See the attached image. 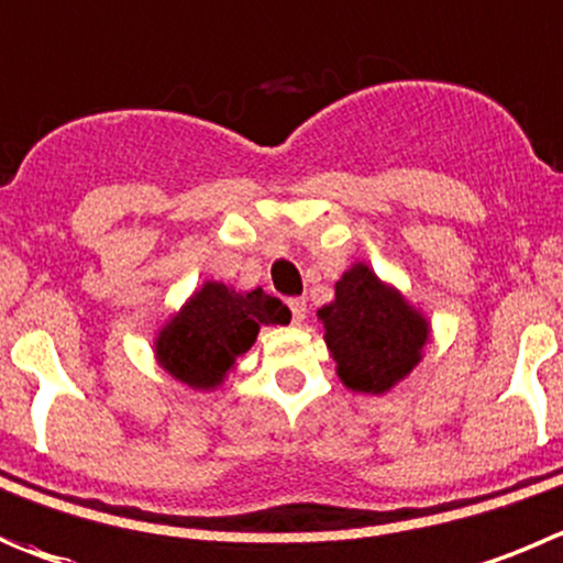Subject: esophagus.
Masks as SVG:
<instances>
[{"label": "esophagus", "instance_id": "1", "mask_svg": "<svg viewBox=\"0 0 563 563\" xmlns=\"http://www.w3.org/2000/svg\"><path fill=\"white\" fill-rule=\"evenodd\" d=\"M290 312L296 323H303L307 320V301L303 298H290Z\"/></svg>", "mask_w": 563, "mask_h": 563}]
</instances>
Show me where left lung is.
<instances>
[{"label": "left lung", "instance_id": "obj_1", "mask_svg": "<svg viewBox=\"0 0 563 563\" xmlns=\"http://www.w3.org/2000/svg\"><path fill=\"white\" fill-rule=\"evenodd\" d=\"M336 376L353 393L384 395L422 358L431 323L398 287L365 262H353L334 285V301L318 309Z\"/></svg>", "mask_w": 563, "mask_h": 563}]
</instances>
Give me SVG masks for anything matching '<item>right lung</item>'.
I'll return each mask as SVG.
<instances>
[{
    "label": "right lung",
    "mask_w": 563,
    "mask_h": 563,
    "mask_svg": "<svg viewBox=\"0 0 563 563\" xmlns=\"http://www.w3.org/2000/svg\"><path fill=\"white\" fill-rule=\"evenodd\" d=\"M290 323V309L262 287L240 292L205 282L154 336L157 365L196 393L218 389L256 342L262 325Z\"/></svg>",
    "instance_id": "1"
}]
</instances>
